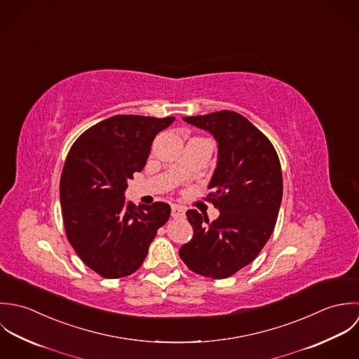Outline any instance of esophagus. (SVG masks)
<instances>
[{
	"label": "esophagus",
	"instance_id": "obj_1",
	"mask_svg": "<svg viewBox=\"0 0 359 359\" xmlns=\"http://www.w3.org/2000/svg\"><path fill=\"white\" fill-rule=\"evenodd\" d=\"M172 216L175 219H183L186 216V210L180 205H173L172 207Z\"/></svg>",
	"mask_w": 359,
	"mask_h": 359
}]
</instances>
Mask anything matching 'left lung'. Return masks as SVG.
Returning a JSON list of instances; mask_svg holds the SVG:
<instances>
[{
    "mask_svg": "<svg viewBox=\"0 0 359 359\" xmlns=\"http://www.w3.org/2000/svg\"><path fill=\"white\" fill-rule=\"evenodd\" d=\"M183 121L211 133L217 143L208 197L220 214L208 223L189 210L194 234L179 255L193 272L224 279L251 264L275 229L283 196L279 156L265 135L237 112L219 111Z\"/></svg>",
    "mask_w": 359,
    "mask_h": 359,
    "instance_id": "8db88e82",
    "label": "left lung"
}]
</instances>
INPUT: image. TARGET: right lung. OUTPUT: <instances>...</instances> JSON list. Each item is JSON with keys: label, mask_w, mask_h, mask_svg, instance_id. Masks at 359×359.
<instances>
[{"label": "right lung", "mask_w": 359, "mask_h": 359, "mask_svg": "<svg viewBox=\"0 0 359 359\" xmlns=\"http://www.w3.org/2000/svg\"><path fill=\"white\" fill-rule=\"evenodd\" d=\"M173 122V116L115 115L86 130L68 154L60 184L67 236L102 278L135 273L170 216L166 203L137 208L125 191L133 173L143 170L155 136Z\"/></svg>", "instance_id": "obj_1"}]
</instances>
